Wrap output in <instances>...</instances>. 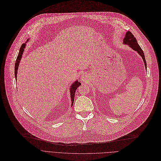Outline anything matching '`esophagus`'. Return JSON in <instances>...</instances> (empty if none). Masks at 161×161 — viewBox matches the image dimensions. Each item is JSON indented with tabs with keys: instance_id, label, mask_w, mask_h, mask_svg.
Returning <instances> with one entry per match:
<instances>
[{
	"instance_id": "obj_1",
	"label": "esophagus",
	"mask_w": 161,
	"mask_h": 161,
	"mask_svg": "<svg viewBox=\"0 0 161 161\" xmlns=\"http://www.w3.org/2000/svg\"><path fill=\"white\" fill-rule=\"evenodd\" d=\"M82 80H83V81H84V82H86L87 80V75H86V74H83L82 75Z\"/></svg>"
}]
</instances>
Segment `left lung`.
<instances>
[{
	"instance_id": "left-lung-1",
	"label": "left lung",
	"mask_w": 161,
	"mask_h": 161,
	"mask_svg": "<svg viewBox=\"0 0 161 161\" xmlns=\"http://www.w3.org/2000/svg\"><path fill=\"white\" fill-rule=\"evenodd\" d=\"M124 43L125 44L129 45L132 49H133L135 51H136L138 53V54L142 57L143 61L145 63V67L147 69V63H146L144 53H143L142 49L140 47V46L138 44L135 37L133 36V34L131 33V31H127V32L125 34V38L124 39Z\"/></svg>"
}]
</instances>
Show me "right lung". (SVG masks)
<instances>
[{
  "instance_id": "add662e5",
  "label": "right lung",
  "mask_w": 161,
  "mask_h": 161,
  "mask_svg": "<svg viewBox=\"0 0 161 161\" xmlns=\"http://www.w3.org/2000/svg\"><path fill=\"white\" fill-rule=\"evenodd\" d=\"M25 47V44H23L19 49V52L18 53V55L17 56L16 58V61L15 63V67H14V75H15V78L16 79L17 77V71H18V66H19V63L20 61V59L21 58L23 51H24V48ZM81 84L80 82H79L78 81H75L71 86L70 88V94H71V100H72V106L73 105L74 103V97H75V92L76 89H77V87H79V86H80Z\"/></svg>"
}]
</instances>
